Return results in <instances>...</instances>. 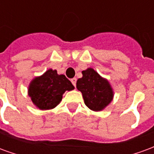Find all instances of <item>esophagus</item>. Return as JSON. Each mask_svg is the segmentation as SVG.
Here are the masks:
<instances>
[{"mask_svg":"<svg viewBox=\"0 0 154 154\" xmlns=\"http://www.w3.org/2000/svg\"><path fill=\"white\" fill-rule=\"evenodd\" d=\"M71 82H72V83L74 87H76V83H77V78H72V79H71Z\"/></svg>","mask_w":154,"mask_h":154,"instance_id":"obj_1","label":"esophagus"}]
</instances>
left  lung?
I'll use <instances>...</instances> for the list:
<instances>
[{"label":"left lung","instance_id":"8db88e82","mask_svg":"<svg viewBox=\"0 0 154 154\" xmlns=\"http://www.w3.org/2000/svg\"><path fill=\"white\" fill-rule=\"evenodd\" d=\"M77 88L82 93L86 106L94 111L103 110L113 99L109 82L92 68L82 71V77L77 82Z\"/></svg>","mask_w":154,"mask_h":154}]
</instances>
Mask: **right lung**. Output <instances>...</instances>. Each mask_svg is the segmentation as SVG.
Returning a JSON list of instances; mask_svg holds the SVG:
<instances>
[{
    "label": "right lung",
    "instance_id": "right-lung-1",
    "mask_svg": "<svg viewBox=\"0 0 154 154\" xmlns=\"http://www.w3.org/2000/svg\"><path fill=\"white\" fill-rule=\"evenodd\" d=\"M74 89L73 85L64 75L49 69L39 77L32 81L29 95L33 103L41 110H49L59 104L66 91Z\"/></svg>",
    "mask_w": 154,
    "mask_h": 154
}]
</instances>
